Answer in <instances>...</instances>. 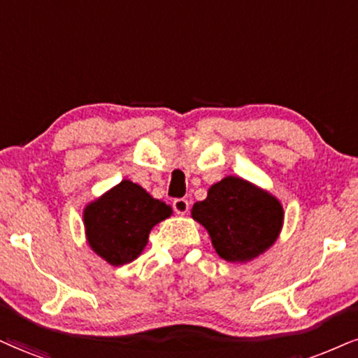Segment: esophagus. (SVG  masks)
I'll return each mask as SVG.
<instances>
[{
  "label": "esophagus",
  "instance_id": "obj_1",
  "mask_svg": "<svg viewBox=\"0 0 358 358\" xmlns=\"http://www.w3.org/2000/svg\"><path fill=\"white\" fill-rule=\"evenodd\" d=\"M172 207H174L176 214L184 215V214H187V210H189V201H186V199H176L174 202H172Z\"/></svg>",
  "mask_w": 358,
  "mask_h": 358
}]
</instances>
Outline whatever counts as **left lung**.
<instances>
[{
    "instance_id": "1",
    "label": "left lung",
    "mask_w": 358,
    "mask_h": 358,
    "mask_svg": "<svg viewBox=\"0 0 358 358\" xmlns=\"http://www.w3.org/2000/svg\"><path fill=\"white\" fill-rule=\"evenodd\" d=\"M194 220L209 232L215 252L227 262H250L271 249L284 226L275 196L249 180L227 176L192 206Z\"/></svg>"
}]
</instances>
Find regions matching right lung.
I'll list each match as a JSON object with an SVG mask.
<instances>
[{"instance_id": "right-lung-1", "label": "right lung", "mask_w": 358, "mask_h": 358, "mask_svg": "<svg viewBox=\"0 0 358 358\" xmlns=\"http://www.w3.org/2000/svg\"><path fill=\"white\" fill-rule=\"evenodd\" d=\"M171 215V206L124 179L85 207L83 222L92 252L119 267L138 259L152 227Z\"/></svg>"}]
</instances>
